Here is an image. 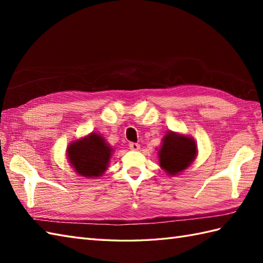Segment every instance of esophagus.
I'll list each match as a JSON object with an SVG mask.
<instances>
[{
    "mask_svg": "<svg viewBox=\"0 0 263 263\" xmlns=\"http://www.w3.org/2000/svg\"><path fill=\"white\" fill-rule=\"evenodd\" d=\"M128 147H130L131 150H135V152H138V150L140 149V146H139L138 143H135V142H131L130 144H128Z\"/></svg>",
    "mask_w": 263,
    "mask_h": 263,
    "instance_id": "obj_1",
    "label": "esophagus"
}]
</instances>
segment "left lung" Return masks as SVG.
I'll return each instance as SVG.
<instances>
[{"instance_id": "1", "label": "left lung", "mask_w": 263, "mask_h": 263, "mask_svg": "<svg viewBox=\"0 0 263 263\" xmlns=\"http://www.w3.org/2000/svg\"><path fill=\"white\" fill-rule=\"evenodd\" d=\"M157 154L161 170L170 176H175L192 165L198 155V146L192 137L168 131Z\"/></svg>"}]
</instances>
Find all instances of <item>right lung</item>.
Returning <instances> with one entry per match:
<instances>
[{"mask_svg": "<svg viewBox=\"0 0 263 263\" xmlns=\"http://www.w3.org/2000/svg\"><path fill=\"white\" fill-rule=\"evenodd\" d=\"M114 149L96 132L77 139L66 148V159L77 174L87 178H96L105 174Z\"/></svg>", "mask_w": 263, "mask_h": 263, "instance_id": "right-lung-1", "label": "right lung"}]
</instances>
